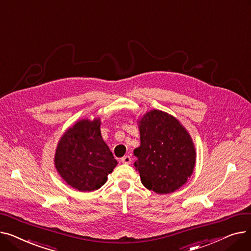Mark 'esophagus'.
Here are the masks:
<instances>
[{
  "label": "esophagus",
  "instance_id": "34e87169",
  "mask_svg": "<svg viewBox=\"0 0 251 251\" xmlns=\"http://www.w3.org/2000/svg\"><path fill=\"white\" fill-rule=\"evenodd\" d=\"M121 162L124 163V164H130L131 163V156L130 155H124L121 159Z\"/></svg>",
  "mask_w": 251,
  "mask_h": 251
}]
</instances>
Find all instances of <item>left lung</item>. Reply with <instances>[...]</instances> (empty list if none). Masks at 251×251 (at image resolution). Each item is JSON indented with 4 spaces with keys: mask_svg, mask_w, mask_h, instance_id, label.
<instances>
[{
    "mask_svg": "<svg viewBox=\"0 0 251 251\" xmlns=\"http://www.w3.org/2000/svg\"><path fill=\"white\" fill-rule=\"evenodd\" d=\"M140 147L134 150L141 182L160 194L174 192L191 176L195 150L190 135L171 115L153 110L139 121Z\"/></svg>",
    "mask_w": 251,
    "mask_h": 251,
    "instance_id": "1",
    "label": "left lung"
}]
</instances>
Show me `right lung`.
Here are the masks:
<instances>
[{
	"label": "right lung",
	"mask_w": 251,
	"mask_h": 251,
	"mask_svg": "<svg viewBox=\"0 0 251 251\" xmlns=\"http://www.w3.org/2000/svg\"><path fill=\"white\" fill-rule=\"evenodd\" d=\"M100 119L81 120L66 131L55 155L61 177L79 191L100 188L118 164L103 141Z\"/></svg>",
	"instance_id": "obj_1"
}]
</instances>
